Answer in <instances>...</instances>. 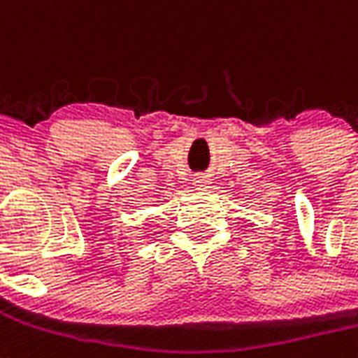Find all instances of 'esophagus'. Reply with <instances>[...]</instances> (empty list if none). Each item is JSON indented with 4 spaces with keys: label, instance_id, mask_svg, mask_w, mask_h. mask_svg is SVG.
I'll list each match as a JSON object with an SVG mask.
<instances>
[{
    "label": "esophagus",
    "instance_id": "esophagus-1",
    "mask_svg": "<svg viewBox=\"0 0 358 358\" xmlns=\"http://www.w3.org/2000/svg\"><path fill=\"white\" fill-rule=\"evenodd\" d=\"M207 185H209V179H207V177L198 176L194 179V187L196 188H207Z\"/></svg>",
    "mask_w": 358,
    "mask_h": 358
}]
</instances>
